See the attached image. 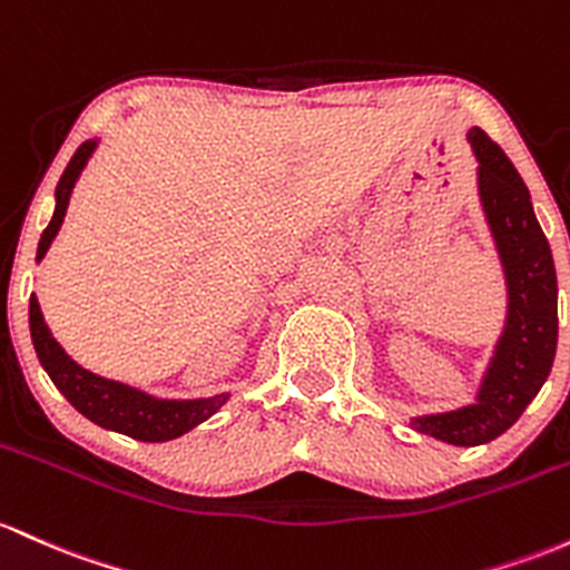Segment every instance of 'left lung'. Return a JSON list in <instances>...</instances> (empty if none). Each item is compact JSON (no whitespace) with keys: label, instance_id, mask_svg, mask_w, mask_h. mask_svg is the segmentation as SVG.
<instances>
[{"label":"left lung","instance_id":"obj_1","mask_svg":"<svg viewBox=\"0 0 570 570\" xmlns=\"http://www.w3.org/2000/svg\"><path fill=\"white\" fill-rule=\"evenodd\" d=\"M468 142L476 156L479 203L495 240L509 303L476 400L411 419L416 433L452 446H479L503 435L539 395L558 352V273L528 186L484 129H468Z\"/></svg>","mask_w":570,"mask_h":570}]
</instances>
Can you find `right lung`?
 I'll list each match as a JSON object with an SVG mask.
<instances>
[{"mask_svg":"<svg viewBox=\"0 0 570 570\" xmlns=\"http://www.w3.org/2000/svg\"><path fill=\"white\" fill-rule=\"evenodd\" d=\"M97 146L99 140H86L83 146L75 151L67 170L61 173L59 184H56L53 218L40 237L37 262H42V256L51 248L53 237L59 235L75 184H78L80 173H83L91 154L97 151ZM29 330L37 360L46 367V373L51 376L56 390L70 400L86 419H91L99 428L112 430V433H121L148 443L173 441V438L189 433L197 424H203L205 419L214 416L229 400V392L197 400H161L148 395V392L135 390V386L129 384H121V381L102 379L97 376V373L86 371V367H80L51 335L35 295L29 297Z\"/></svg>","mask_w":570,"mask_h":570,"instance_id":"right-lung-1","label":"right lung"}]
</instances>
